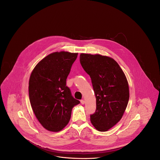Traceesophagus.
<instances>
[{
    "label": "esophagus",
    "instance_id": "obj_1",
    "mask_svg": "<svg viewBox=\"0 0 160 160\" xmlns=\"http://www.w3.org/2000/svg\"><path fill=\"white\" fill-rule=\"evenodd\" d=\"M80 102H81L82 104H84L85 103V101H84L83 99H82V100L80 101Z\"/></svg>",
    "mask_w": 160,
    "mask_h": 160
}]
</instances>
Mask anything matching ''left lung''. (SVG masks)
Wrapping results in <instances>:
<instances>
[{"label": "left lung", "instance_id": "8db88e82", "mask_svg": "<svg viewBox=\"0 0 160 160\" xmlns=\"http://www.w3.org/2000/svg\"><path fill=\"white\" fill-rule=\"evenodd\" d=\"M80 63L91 78L96 97L95 112L91 121L99 131H106L119 122L127 108L128 83L122 69L113 59L100 54L82 53Z\"/></svg>", "mask_w": 160, "mask_h": 160}]
</instances>
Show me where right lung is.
Segmentation results:
<instances>
[{
	"mask_svg": "<svg viewBox=\"0 0 160 160\" xmlns=\"http://www.w3.org/2000/svg\"><path fill=\"white\" fill-rule=\"evenodd\" d=\"M78 53L67 52L50 54L31 73L29 95L32 110L46 129L58 132L70 120L72 109L80 102L66 86L67 78Z\"/></svg>",
	"mask_w": 160,
	"mask_h": 160,
	"instance_id": "1",
	"label": "right lung"
}]
</instances>
